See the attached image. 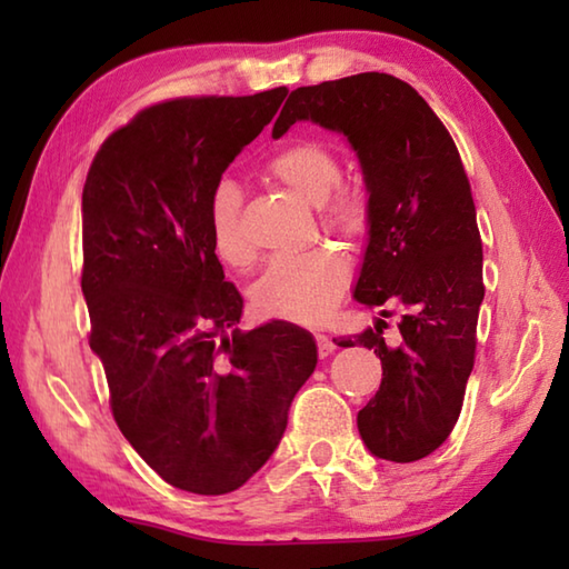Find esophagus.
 Returning a JSON list of instances; mask_svg holds the SVG:
<instances>
[{
	"label": "esophagus",
	"instance_id": "obj_1",
	"mask_svg": "<svg viewBox=\"0 0 569 569\" xmlns=\"http://www.w3.org/2000/svg\"><path fill=\"white\" fill-rule=\"evenodd\" d=\"M316 346H319L321 359H326V356H331L333 349H336V343L326 333H316Z\"/></svg>",
	"mask_w": 569,
	"mask_h": 569
}]
</instances>
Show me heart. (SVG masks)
<instances>
[{"label":"heart","mask_w":569,"mask_h":569,"mask_svg":"<svg viewBox=\"0 0 569 569\" xmlns=\"http://www.w3.org/2000/svg\"><path fill=\"white\" fill-rule=\"evenodd\" d=\"M263 170L298 198L319 206V223L346 240H361L371 230V196L359 182H339L341 162L321 142L301 140L278 148ZM208 226L218 258L248 268L256 258L243 228V190L233 180H218L208 198ZM351 281V266L331 246L276 256L253 288V303L268 319L319 323L339 303Z\"/></svg>","instance_id":"1"}]
</instances>
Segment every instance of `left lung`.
<instances>
[{
    "label": "left lung",
    "instance_id": "8db88e82",
    "mask_svg": "<svg viewBox=\"0 0 569 569\" xmlns=\"http://www.w3.org/2000/svg\"><path fill=\"white\" fill-rule=\"evenodd\" d=\"M296 120L343 132L361 160L373 218L353 296L383 318L401 315L400 339L383 342L379 319L333 341L381 359V387L356 419L363 445L379 459L417 461L451 435L475 369L485 281L467 170L427 100L387 72L293 90L273 138Z\"/></svg>",
    "mask_w": 569,
    "mask_h": 569
}]
</instances>
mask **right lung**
Masks as SVG:
<instances>
[{"label": "right lung", "instance_id": "obj_1", "mask_svg": "<svg viewBox=\"0 0 569 569\" xmlns=\"http://www.w3.org/2000/svg\"><path fill=\"white\" fill-rule=\"evenodd\" d=\"M286 94L150 104L102 142L84 180L82 293L112 419L192 495L233 492L266 465L316 369L313 336L293 323L233 329L243 298L208 226L210 190Z\"/></svg>", "mask_w": 569, "mask_h": 569}]
</instances>
